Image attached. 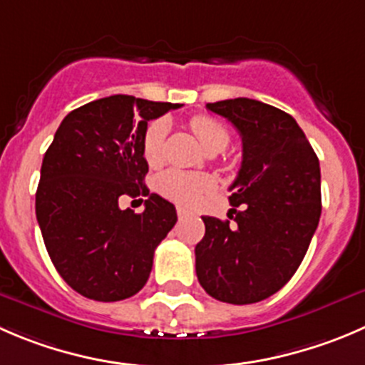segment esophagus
<instances>
[{
  "instance_id": "obj_1",
  "label": "esophagus",
  "mask_w": 365,
  "mask_h": 365,
  "mask_svg": "<svg viewBox=\"0 0 365 365\" xmlns=\"http://www.w3.org/2000/svg\"><path fill=\"white\" fill-rule=\"evenodd\" d=\"M176 214H178L180 219H183V217H187V215H189L190 212L187 210V208H183V207H176Z\"/></svg>"
}]
</instances>
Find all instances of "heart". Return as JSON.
Instances as JSON below:
<instances>
[{"instance_id":"b5f03b06","label":"heart","mask_w":365,"mask_h":365,"mask_svg":"<svg viewBox=\"0 0 365 365\" xmlns=\"http://www.w3.org/2000/svg\"><path fill=\"white\" fill-rule=\"evenodd\" d=\"M168 130V123L164 119H155L143 135V157L153 168L164 160ZM190 130L207 151H221L230 143L228 128L221 121L208 115H194L190 119ZM155 185L162 196L185 207H196L215 189L212 176L203 175V173L183 171V169H168L160 173Z\"/></svg>"}]
</instances>
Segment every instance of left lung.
Listing matches in <instances>:
<instances>
[{"label": "left lung", "instance_id": "left-lung-1", "mask_svg": "<svg viewBox=\"0 0 365 365\" xmlns=\"http://www.w3.org/2000/svg\"><path fill=\"white\" fill-rule=\"evenodd\" d=\"M242 137L232 183L233 222L203 215L196 246L201 287L219 302L250 305L280 291L310 246L321 217V169L287 112L250 98L207 103Z\"/></svg>", "mask_w": 365, "mask_h": 365}]
</instances>
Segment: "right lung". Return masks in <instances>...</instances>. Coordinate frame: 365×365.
<instances>
[{"label": "right lung", "instance_id": "1", "mask_svg": "<svg viewBox=\"0 0 365 365\" xmlns=\"http://www.w3.org/2000/svg\"><path fill=\"white\" fill-rule=\"evenodd\" d=\"M180 107L101 98L69 112L46 151L35 214L53 265L85 298L126 299L150 278L155 250L178 217L175 205L143 183V135L148 121ZM121 195H148L145 212L121 211Z\"/></svg>", "mask_w": 365, "mask_h": 365}]
</instances>
